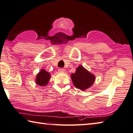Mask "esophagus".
<instances>
[{
  "mask_svg": "<svg viewBox=\"0 0 133 133\" xmlns=\"http://www.w3.org/2000/svg\"><path fill=\"white\" fill-rule=\"evenodd\" d=\"M58 71H59V72H65V69H64V68H59V69H58Z\"/></svg>",
  "mask_w": 133,
  "mask_h": 133,
  "instance_id": "34e87169",
  "label": "esophagus"
}]
</instances>
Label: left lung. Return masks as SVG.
I'll return each mask as SVG.
<instances>
[{
  "label": "left lung",
  "instance_id": "obj_1",
  "mask_svg": "<svg viewBox=\"0 0 133 133\" xmlns=\"http://www.w3.org/2000/svg\"><path fill=\"white\" fill-rule=\"evenodd\" d=\"M71 79L76 88L85 90L93 85L95 76L81 65L76 68L75 73L71 74Z\"/></svg>",
  "mask_w": 133,
  "mask_h": 133
}]
</instances>
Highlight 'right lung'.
<instances>
[{"label": "right lung", "mask_w": 133, "mask_h": 133, "mask_svg": "<svg viewBox=\"0 0 133 133\" xmlns=\"http://www.w3.org/2000/svg\"><path fill=\"white\" fill-rule=\"evenodd\" d=\"M50 78L51 75L50 73L46 72L45 69H41V71L36 76V84L41 87H44L47 85Z\"/></svg>", "instance_id": "add662e5"}]
</instances>
